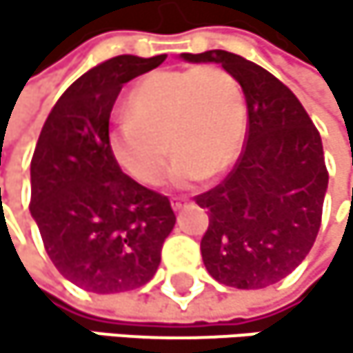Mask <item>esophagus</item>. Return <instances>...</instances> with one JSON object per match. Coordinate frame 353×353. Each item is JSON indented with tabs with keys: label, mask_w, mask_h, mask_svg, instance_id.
<instances>
[{
	"label": "esophagus",
	"mask_w": 353,
	"mask_h": 353,
	"mask_svg": "<svg viewBox=\"0 0 353 353\" xmlns=\"http://www.w3.org/2000/svg\"><path fill=\"white\" fill-rule=\"evenodd\" d=\"M186 199H182V196H173L171 199V208H173V212H180L182 208H186Z\"/></svg>",
	"instance_id": "1"
}]
</instances>
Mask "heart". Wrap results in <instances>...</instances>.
I'll return each mask as SVG.
<instances>
[{"mask_svg":"<svg viewBox=\"0 0 353 353\" xmlns=\"http://www.w3.org/2000/svg\"><path fill=\"white\" fill-rule=\"evenodd\" d=\"M245 137V99L233 74L218 65L161 70L127 97V118L110 131V152L127 175L154 186L169 148L178 154L171 182L216 178L235 165Z\"/></svg>","mask_w":353,"mask_h":353,"instance_id":"heart-1","label":"heart"}]
</instances>
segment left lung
Listing matches in <instances>:
<instances>
[{
  "mask_svg": "<svg viewBox=\"0 0 353 353\" xmlns=\"http://www.w3.org/2000/svg\"><path fill=\"white\" fill-rule=\"evenodd\" d=\"M182 57L220 63L241 84L248 105L233 171L194 196L210 214L203 263L224 286H271L303 263L318 237L328 186L320 133L296 94L261 65L226 50Z\"/></svg>",
  "mask_w": 353,
  "mask_h": 353,
  "instance_id": "left-lung-1",
  "label": "left lung"
}]
</instances>
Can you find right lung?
Returning <instances> with one entry per match:
<instances>
[{
    "label": "right lung",
    "instance_id": "obj_1",
    "mask_svg": "<svg viewBox=\"0 0 353 353\" xmlns=\"http://www.w3.org/2000/svg\"><path fill=\"white\" fill-rule=\"evenodd\" d=\"M165 59L120 54L92 67L59 97L35 143L31 216L52 265L88 292L150 281L175 224L169 199L131 180L110 152L120 88Z\"/></svg>",
    "mask_w": 353,
    "mask_h": 353
}]
</instances>
